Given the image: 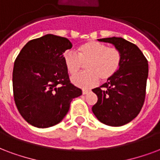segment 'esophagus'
Listing matches in <instances>:
<instances>
[{
    "label": "esophagus",
    "instance_id": "esophagus-1",
    "mask_svg": "<svg viewBox=\"0 0 160 160\" xmlns=\"http://www.w3.org/2000/svg\"><path fill=\"white\" fill-rule=\"evenodd\" d=\"M90 92V89H82V94H87Z\"/></svg>",
    "mask_w": 160,
    "mask_h": 160
}]
</instances>
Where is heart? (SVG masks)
<instances>
[{"label":"heart","mask_w":160,"mask_h":160,"mask_svg":"<svg viewBox=\"0 0 160 160\" xmlns=\"http://www.w3.org/2000/svg\"><path fill=\"white\" fill-rule=\"evenodd\" d=\"M121 52L98 41H88L79 46L78 54L67 50L63 55L66 69L70 75H75L86 64L88 72L72 78V82L78 87L90 88L95 86L99 78L106 81L116 75L121 67Z\"/></svg>","instance_id":"1"}]
</instances>
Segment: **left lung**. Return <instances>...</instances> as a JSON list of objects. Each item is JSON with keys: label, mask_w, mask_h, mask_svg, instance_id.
I'll list each match as a JSON object with an SVG mask.
<instances>
[{"label": "left lung", "mask_w": 160, "mask_h": 160, "mask_svg": "<svg viewBox=\"0 0 160 160\" xmlns=\"http://www.w3.org/2000/svg\"><path fill=\"white\" fill-rule=\"evenodd\" d=\"M98 40L113 44L121 52L122 61L116 75L93 89L98 101L92 110L102 123L121 127L136 118L143 105L148 64L139 48L125 39L112 37Z\"/></svg>", "instance_id": "1"}]
</instances>
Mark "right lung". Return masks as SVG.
<instances>
[{"instance_id": "1", "label": "right lung", "mask_w": 160, "mask_h": 160, "mask_svg": "<svg viewBox=\"0 0 160 160\" xmlns=\"http://www.w3.org/2000/svg\"><path fill=\"white\" fill-rule=\"evenodd\" d=\"M72 47L67 38L46 34L25 44L14 62V100L28 123L47 128L64 119L82 90L71 83L63 53Z\"/></svg>"}]
</instances>
